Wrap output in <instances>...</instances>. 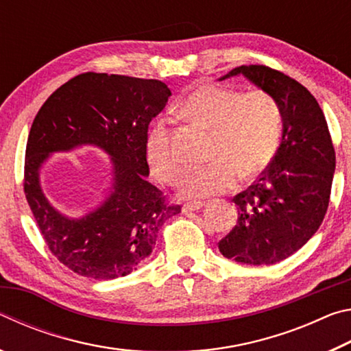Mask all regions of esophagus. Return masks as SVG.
I'll use <instances>...</instances> for the list:
<instances>
[{
	"mask_svg": "<svg viewBox=\"0 0 351 351\" xmlns=\"http://www.w3.org/2000/svg\"><path fill=\"white\" fill-rule=\"evenodd\" d=\"M206 203H201V201H193V203H187L182 206V212H195L203 209Z\"/></svg>",
	"mask_w": 351,
	"mask_h": 351,
	"instance_id": "34e87169",
	"label": "esophagus"
}]
</instances>
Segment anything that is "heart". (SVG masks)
<instances>
[{"label": "heart", "instance_id": "b5f03b06", "mask_svg": "<svg viewBox=\"0 0 351 351\" xmlns=\"http://www.w3.org/2000/svg\"><path fill=\"white\" fill-rule=\"evenodd\" d=\"M180 114L212 132L210 164L189 173L182 197L204 199L234 186L237 173L251 180L268 169L280 144L282 112L271 94L251 91L241 94L213 83L192 88L180 104ZM169 122L159 121L147 138V161L159 180L178 186L184 167L178 156Z\"/></svg>", "mask_w": 351, "mask_h": 351}]
</instances>
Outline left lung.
<instances>
[{
	"label": "left lung",
	"instance_id": "8db88e82",
	"mask_svg": "<svg viewBox=\"0 0 351 351\" xmlns=\"http://www.w3.org/2000/svg\"><path fill=\"white\" fill-rule=\"evenodd\" d=\"M235 75L276 99L282 142L260 180L234 198L239 221L218 249L243 265H274L299 251L322 224L336 153L324 112L304 85L263 64H243L218 80Z\"/></svg>",
	"mask_w": 351,
	"mask_h": 351
}]
</instances>
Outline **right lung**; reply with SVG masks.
<instances>
[{"instance_id":"1","label":"right lung","mask_w":351,"mask_h":351,"mask_svg":"<svg viewBox=\"0 0 351 351\" xmlns=\"http://www.w3.org/2000/svg\"><path fill=\"white\" fill-rule=\"evenodd\" d=\"M171 91L159 80L80 74L54 91L29 132L25 193L47 247L79 276L111 280L150 257L161 226L181 212L147 181V132ZM93 145L110 156V186L85 216H64L40 189L39 171L54 152Z\"/></svg>"}]
</instances>
